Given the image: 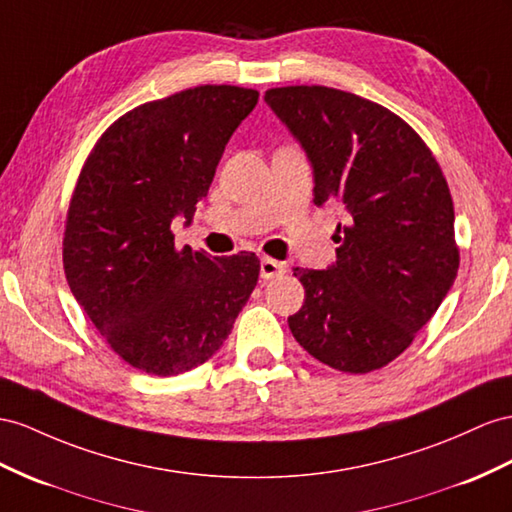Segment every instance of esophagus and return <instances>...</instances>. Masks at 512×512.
<instances>
[{
	"instance_id": "esophagus-1",
	"label": "esophagus",
	"mask_w": 512,
	"mask_h": 512,
	"mask_svg": "<svg viewBox=\"0 0 512 512\" xmlns=\"http://www.w3.org/2000/svg\"><path fill=\"white\" fill-rule=\"evenodd\" d=\"M259 272H261V279H264V281L277 279V277H281V274L285 272V264H281V261H277V259L264 257V259H261Z\"/></svg>"
}]
</instances>
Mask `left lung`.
<instances>
[{"instance_id": "1", "label": "left lung", "mask_w": 512, "mask_h": 512, "mask_svg": "<svg viewBox=\"0 0 512 512\" xmlns=\"http://www.w3.org/2000/svg\"><path fill=\"white\" fill-rule=\"evenodd\" d=\"M305 149L313 203H339L337 261L294 268L305 305L296 342L333 370H381L435 316L458 272L448 181L413 127L374 101L326 86L266 90Z\"/></svg>"}]
</instances>
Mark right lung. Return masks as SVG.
<instances>
[{
  "mask_svg": "<svg viewBox=\"0 0 512 512\" xmlns=\"http://www.w3.org/2000/svg\"><path fill=\"white\" fill-rule=\"evenodd\" d=\"M240 86H196L112 123L82 168L64 229L77 303L131 368L175 376L222 346L259 279L255 253L175 248L229 138L257 106Z\"/></svg>",
  "mask_w": 512,
  "mask_h": 512,
  "instance_id": "1",
  "label": "right lung"
}]
</instances>
